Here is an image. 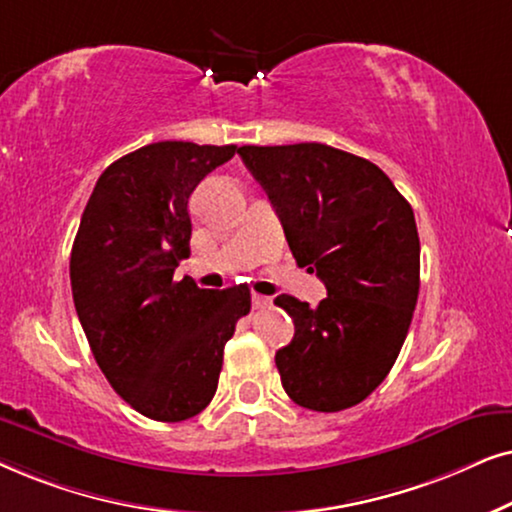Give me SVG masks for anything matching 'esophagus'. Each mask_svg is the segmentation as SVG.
I'll return each instance as SVG.
<instances>
[{
    "label": "esophagus",
    "instance_id": "esophagus-1",
    "mask_svg": "<svg viewBox=\"0 0 512 512\" xmlns=\"http://www.w3.org/2000/svg\"><path fill=\"white\" fill-rule=\"evenodd\" d=\"M269 304H271L269 297L260 295V292H252V309H267Z\"/></svg>",
    "mask_w": 512,
    "mask_h": 512
}]
</instances>
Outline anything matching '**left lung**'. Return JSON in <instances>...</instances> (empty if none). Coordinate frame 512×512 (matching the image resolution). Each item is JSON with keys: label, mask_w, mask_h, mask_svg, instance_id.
<instances>
[{"label": "left lung", "mask_w": 512, "mask_h": 512, "mask_svg": "<svg viewBox=\"0 0 512 512\" xmlns=\"http://www.w3.org/2000/svg\"><path fill=\"white\" fill-rule=\"evenodd\" d=\"M281 217L299 267L325 283L316 309L274 299L295 320L276 351L285 393L313 412H342L370 395L398 358L419 297L412 206L372 161L342 149L238 147Z\"/></svg>", "instance_id": "8db88e82"}]
</instances>
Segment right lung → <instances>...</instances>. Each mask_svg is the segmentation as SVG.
Listing matches in <instances>:
<instances>
[{
  "instance_id": "1",
  "label": "right lung",
  "mask_w": 512,
  "mask_h": 512,
  "mask_svg": "<svg viewBox=\"0 0 512 512\" xmlns=\"http://www.w3.org/2000/svg\"><path fill=\"white\" fill-rule=\"evenodd\" d=\"M234 154L236 145L166 140L121 156L95 182L74 238V309L95 363L154 421L206 410L224 344L250 311L248 285L203 290L173 278L189 257V196Z\"/></svg>"
}]
</instances>
